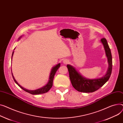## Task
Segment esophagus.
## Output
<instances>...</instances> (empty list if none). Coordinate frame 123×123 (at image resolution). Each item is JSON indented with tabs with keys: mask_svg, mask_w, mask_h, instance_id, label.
Returning a JSON list of instances; mask_svg holds the SVG:
<instances>
[{
	"mask_svg": "<svg viewBox=\"0 0 123 123\" xmlns=\"http://www.w3.org/2000/svg\"><path fill=\"white\" fill-rule=\"evenodd\" d=\"M63 63L65 65H67V64H68L69 63V61L68 60H67V59H65V60H64L63 61Z\"/></svg>",
	"mask_w": 123,
	"mask_h": 123,
	"instance_id": "esophagus-1",
	"label": "esophagus"
}]
</instances>
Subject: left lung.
<instances>
[{
  "label": "left lung",
  "mask_w": 123,
  "mask_h": 123,
  "mask_svg": "<svg viewBox=\"0 0 123 123\" xmlns=\"http://www.w3.org/2000/svg\"><path fill=\"white\" fill-rule=\"evenodd\" d=\"M100 41L103 45L108 63V69L105 75L100 78L88 79L83 77L71 65H67L72 85L78 92L86 93L93 92L102 86L110 77L112 69V58L111 50L107 40L105 38H102Z\"/></svg>",
  "instance_id": "8db88e82"
}]
</instances>
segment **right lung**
Listing matches in <instances>:
<instances>
[{"label":"right lung","instance_id":"right-lung-1","mask_svg":"<svg viewBox=\"0 0 123 123\" xmlns=\"http://www.w3.org/2000/svg\"><path fill=\"white\" fill-rule=\"evenodd\" d=\"M22 37H23L22 36H21L18 38V40H20ZM15 48H14V50H15ZM13 54H14V51H13V53H12V57H11V60H12V57H13ZM60 67V63H58V64H57L56 65H55V66H54L52 68V69L51 70V72H50V75H49V80H48V83H47V84L45 85L44 86H43L42 87H40V88H38V89H36V90H29V89H27L26 88H24L23 87L21 86L18 83L17 81H16V80H15V78H14V76L13 75L12 72V75L13 78L14 79V80L15 82L16 83V84H17V85H18V86H19L22 89L24 90V91H25L28 92V93H30V94H43V93H46V92H48L49 91L50 89L52 87V85H53V80L54 75L55 74L56 71H57V70L58 69V68Z\"/></svg>","mask_w":123,"mask_h":123}]
</instances>
